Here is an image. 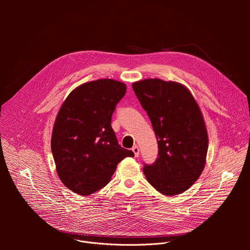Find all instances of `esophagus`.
Segmentation results:
<instances>
[{"instance_id": "1", "label": "esophagus", "mask_w": 250, "mask_h": 250, "mask_svg": "<svg viewBox=\"0 0 250 250\" xmlns=\"http://www.w3.org/2000/svg\"><path fill=\"white\" fill-rule=\"evenodd\" d=\"M132 151H133V153H134V156H135V157H137V156L139 155V148H138V146H134L132 147Z\"/></svg>"}]
</instances>
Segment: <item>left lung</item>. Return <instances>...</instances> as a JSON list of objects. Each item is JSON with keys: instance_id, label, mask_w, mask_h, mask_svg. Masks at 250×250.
<instances>
[{"instance_id": "8db88e82", "label": "left lung", "mask_w": 250, "mask_h": 250, "mask_svg": "<svg viewBox=\"0 0 250 250\" xmlns=\"http://www.w3.org/2000/svg\"><path fill=\"white\" fill-rule=\"evenodd\" d=\"M132 89L158 144L155 163L144 167L146 179L163 195L184 193L206 165L208 137L200 106L190 90L175 81L145 79L134 82Z\"/></svg>"}]
</instances>
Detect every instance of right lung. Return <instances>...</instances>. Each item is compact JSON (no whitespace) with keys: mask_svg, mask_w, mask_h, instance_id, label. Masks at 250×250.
Here are the masks:
<instances>
[{"mask_svg":"<svg viewBox=\"0 0 250 250\" xmlns=\"http://www.w3.org/2000/svg\"><path fill=\"white\" fill-rule=\"evenodd\" d=\"M126 86L114 79L84 83L61 104L51 135L56 172L69 190L91 195L108 184L117 165L134 153L122 147L111 122Z\"/></svg>","mask_w":250,"mask_h":250,"instance_id":"add662e5","label":"right lung"}]
</instances>
